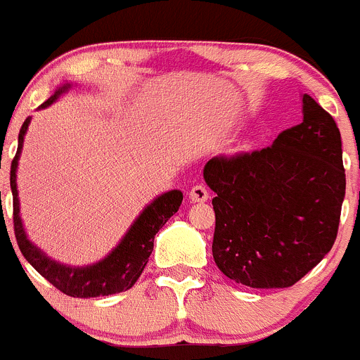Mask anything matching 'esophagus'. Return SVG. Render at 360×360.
Wrapping results in <instances>:
<instances>
[{"instance_id":"obj_1","label":"esophagus","mask_w":360,"mask_h":360,"mask_svg":"<svg viewBox=\"0 0 360 360\" xmlns=\"http://www.w3.org/2000/svg\"><path fill=\"white\" fill-rule=\"evenodd\" d=\"M189 200L193 201V203H201V201H207L208 200L207 187L194 186L193 189L189 191Z\"/></svg>"}]
</instances>
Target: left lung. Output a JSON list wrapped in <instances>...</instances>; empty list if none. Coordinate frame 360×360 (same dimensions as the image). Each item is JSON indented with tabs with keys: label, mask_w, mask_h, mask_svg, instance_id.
<instances>
[{
	"label": "left lung",
	"mask_w": 360,
	"mask_h": 360,
	"mask_svg": "<svg viewBox=\"0 0 360 360\" xmlns=\"http://www.w3.org/2000/svg\"><path fill=\"white\" fill-rule=\"evenodd\" d=\"M302 115L272 146L205 164L215 265L251 288L295 285L336 240L347 189L340 129L306 94Z\"/></svg>",
	"instance_id": "1"
}]
</instances>
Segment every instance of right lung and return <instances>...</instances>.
I'll use <instances>...</instances> for the list:
<instances>
[{"label": "right lung", "mask_w": 360, "mask_h": 360, "mask_svg": "<svg viewBox=\"0 0 360 360\" xmlns=\"http://www.w3.org/2000/svg\"><path fill=\"white\" fill-rule=\"evenodd\" d=\"M70 88V83H63L61 86H58L56 91L39 109H44L56 102ZM30 122H32V118L28 116L20 127L17 153L12 160V167H10V189H12L13 196V231H15L17 245H19L22 256L28 259L30 265L40 276L46 277L51 285L56 286L65 295L90 299V297L112 295V293L132 288L145 270L146 263H148L157 231L166 224L171 215L176 214L180 205H182V191H167V193L157 196L152 203L146 205L141 214L134 219L131 228L127 229V233L123 235L118 245L109 255H105V258L98 259L97 263L74 266L56 262L30 240L26 229H24L22 219H20L19 193H17V166H19L24 136L28 132Z\"/></svg>", "instance_id": "1"}]
</instances>
